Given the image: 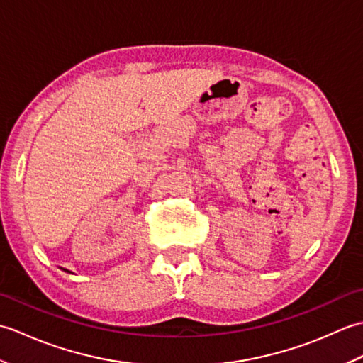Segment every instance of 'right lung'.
Instances as JSON below:
<instances>
[{"instance_id": "obj_1", "label": "right lung", "mask_w": 363, "mask_h": 363, "mask_svg": "<svg viewBox=\"0 0 363 363\" xmlns=\"http://www.w3.org/2000/svg\"><path fill=\"white\" fill-rule=\"evenodd\" d=\"M65 269V268H64ZM65 272H68V269H65ZM68 273H70V272H68Z\"/></svg>"}]
</instances>
